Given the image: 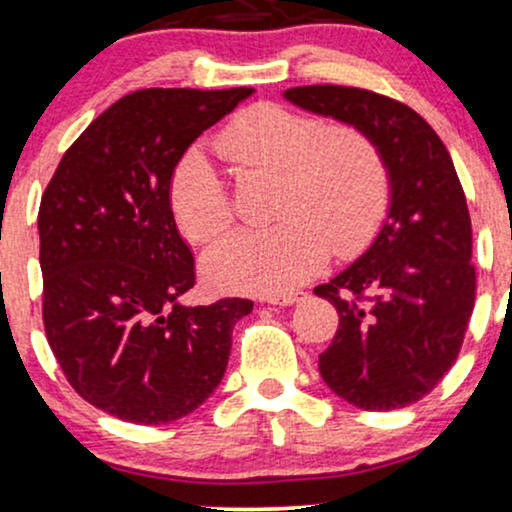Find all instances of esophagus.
<instances>
[{"label":"esophagus","instance_id":"1","mask_svg":"<svg viewBox=\"0 0 512 512\" xmlns=\"http://www.w3.org/2000/svg\"><path fill=\"white\" fill-rule=\"evenodd\" d=\"M304 299V294L301 292H292V294H277V296H268V304L270 306H292L296 301Z\"/></svg>","mask_w":512,"mask_h":512}]
</instances>
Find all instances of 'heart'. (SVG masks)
Here are the masks:
<instances>
[{
  "label": "heart",
  "instance_id": "b5f03b06",
  "mask_svg": "<svg viewBox=\"0 0 512 512\" xmlns=\"http://www.w3.org/2000/svg\"><path fill=\"white\" fill-rule=\"evenodd\" d=\"M239 175H277L275 220L263 232H232L208 249L204 273L230 292L282 294L325 266L330 246L349 256L375 235L389 201L377 144L353 125H325L280 104L237 113L213 140ZM170 208L194 242H211L232 220L216 168L187 151L170 178Z\"/></svg>",
  "mask_w": 512,
  "mask_h": 512
}]
</instances>
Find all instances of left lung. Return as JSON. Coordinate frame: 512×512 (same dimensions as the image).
I'll list each match as a JSON object with an SVG mask.
<instances>
[{"mask_svg": "<svg viewBox=\"0 0 512 512\" xmlns=\"http://www.w3.org/2000/svg\"><path fill=\"white\" fill-rule=\"evenodd\" d=\"M315 116L363 130L389 175V208L368 249L327 285L339 327L318 370L365 410L420 401L458 358L475 306L472 225L444 142L410 106L342 85L285 90Z\"/></svg>", "mask_w": 512, "mask_h": 512, "instance_id": "8db88e82", "label": "left lung"}]
</instances>
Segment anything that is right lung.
<instances>
[{"label":"right lung","instance_id":"add662e5","mask_svg":"<svg viewBox=\"0 0 512 512\" xmlns=\"http://www.w3.org/2000/svg\"><path fill=\"white\" fill-rule=\"evenodd\" d=\"M251 94H125L87 125L44 189V332L71 387L113 418L166 425L194 413L223 380L232 327L254 308L182 304L194 258L168 197L192 142Z\"/></svg>","mask_w":512,"mask_h":512}]
</instances>
